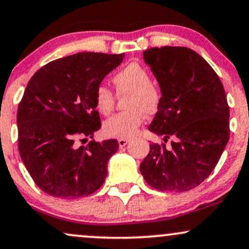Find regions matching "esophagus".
I'll use <instances>...</instances> for the list:
<instances>
[{
    "label": "esophagus",
    "instance_id": "1",
    "mask_svg": "<svg viewBox=\"0 0 249 249\" xmlns=\"http://www.w3.org/2000/svg\"><path fill=\"white\" fill-rule=\"evenodd\" d=\"M130 142L128 139H118V144H119V147H124L126 146V145Z\"/></svg>",
    "mask_w": 249,
    "mask_h": 249
}]
</instances>
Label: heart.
I'll use <instances>...</instances> for the list:
<instances>
[{
    "mask_svg": "<svg viewBox=\"0 0 249 249\" xmlns=\"http://www.w3.org/2000/svg\"><path fill=\"white\" fill-rule=\"evenodd\" d=\"M117 95L127 93L126 112L110 117L103 125V132L110 138L127 139L138 132L145 116L154 115L161 102L160 88L150 81V73L139 63H130L112 78ZM96 108L102 115H108L115 105V96L104 85H99L95 92Z\"/></svg>",
    "mask_w": 249,
    "mask_h": 249,
    "instance_id": "heart-1",
    "label": "heart"
}]
</instances>
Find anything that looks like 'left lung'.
<instances>
[{
    "label": "left lung",
    "instance_id": "8db88e82",
    "mask_svg": "<svg viewBox=\"0 0 249 249\" xmlns=\"http://www.w3.org/2000/svg\"><path fill=\"white\" fill-rule=\"evenodd\" d=\"M142 58L158 81L161 102L151 132L173 137L151 144L141 172L159 191L185 192L201 184L230 139V107L221 81L199 53L185 47L151 48Z\"/></svg>",
    "mask_w": 249,
    "mask_h": 249
}]
</instances>
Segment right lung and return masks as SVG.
Masks as SVG:
<instances>
[{
	"label": "right lung",
	"instance_id": "obj_1",
	"mask_svg": "<svg viewBox=\"0 0 249 249\" xmlns=\"http://www.w3.org/2000/svg\"><path fill=\"white\" fill-rule=\"evenodd\" d=\"M123 58L124 53H79L48 63L31 77L17 110L18 151L43 192L75 199L104 182L118 142L77 147L76 141L92 138L101 128L96 89Z\"/></svg>",
	"mask_w": 249,
	"mask_h": 249
}]
</instances>
